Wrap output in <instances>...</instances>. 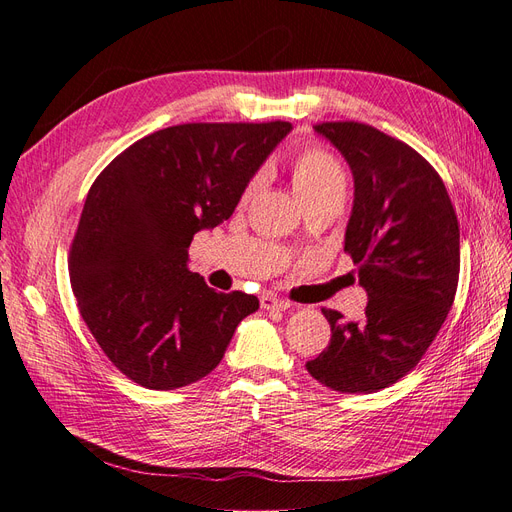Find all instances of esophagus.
Instances as JSON below:
<instances>
[{
  "mask_svg": "<svg viewBox=\"0 0 512 512\" xmlns=\"http://www.w3.org/2000/svg\"><path fill=\"white\" fill-rule=\"evenodd\" d=\"M260 307L267 309V312H269V309H288L290 303L280 299V297H275V294H271V292H267V294H262V297H260Z\"/></svg>",
  "mask_w": 512,
  "mask_h": 512,
  "instance_id": "obj_1",
  "label": "esophagus"
}]
</instances>
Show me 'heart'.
<instances>
[{
  "instance_id": "1",
  "label": "heart",
  "mask_w": 512,
  "mask_h": 512,
  "mask_svg": "<svg viewBox=\"0 0 512 512\" xmlns=\"http://www.w3.org/2000/svg\"><path fill=\"white\" fill-rule=\"evenodd\" d=\"M258 185V179H254L247 185V196H250ZM346 177L344 168L339 164L329 151L320 147H309L299 151L292 160V188L297 192L301 200H307L312 196H318L333 188H344Z\"/></svg>"
}]
</instances>
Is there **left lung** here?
<instances>
[{"label": "left lung", "mask_w": 512, "mask_h": 512, "mask_svg": "<svg viewBox=\"0 0 512 512\" xmlns=\"http://www.w3.org/2000/svg\"><path fill=\"white\" fill-rule=\"evenodd\" d=\"M314 130L352 170L344 252L369 299L359 322L322 309L331 342L305 367L333 391L376 393L416 367L453 307L457 215L436 168L410 145L359 121H327Z\"/></svg>", "instance_id": "left-lung-1"}]
</instances>
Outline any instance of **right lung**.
I'll list each match as a JSON object with an SVG mask.
<instances>
[{"label":"right lung","mask_w":512,"mask_h":512,"mask_svg":"<svg viewBox=\"0 0 512 512\" xmlns=\"http://www.w3.org/2000/svg\"><path fill=\"white\" fill-rule=\"evenodd\" d=\"M288 121L181 123L153 132L89 188L70 247V284L98 346L153 391L188 386L220 365L258 299L218 292L188 269L198 230L239 205Z\"/></svg>","instance_id":"obj_1"}]
</instances>
